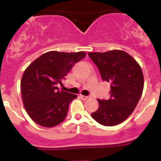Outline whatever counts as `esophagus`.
<instances>
[{"mask_svg":"<svg viewBox=\"0 0 161 161\" xmlns=\"http://www.w3.org/2000/svg\"><path fill=\"white\" fill-rule=\"evenodd\" d=\"M79 97H80V98L82 99V100H88L89 98H90V97H89V96L80 95V96H79Z\"/></svg>","mask_w":161,"mask_h":161,"instance_id":"esophagus-1","label":"esophagus"}]
</instances>
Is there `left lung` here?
Returning <instances> with one entry per match:
<instances>
[{"label": "left lung", "instance_id": "left-lung-1", "mask_svg": "<svg viewBox=\"0 0 161 161\" xmlns=\"http://www.w3.org/2000/svg\"><path fill=\"white\" fill-rule=\"evenodd\" d=\"M88 55L98 68L103 81L111 84V97L97 100L99 108L91 117L102 125H117L130 116L142 96V69L136 60L123 50L90 52Z\"/></svg>", "mask_w": 161, "mask_h": 161}]
</instances>
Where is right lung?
Instances as JSON below:
<instances>
[{
	"mask_svg": "<svg viewBox=\"0 0 161 161\" xmlns=\"http://www.w3.org/2000/svg\"><path fill=\"white\" fill-rule=\"evenodd\" d=\"M86 55L82 51L47 52L24 71L21 81L22 101L29 116L36 124L51 128L65 119L69 103L77 96L59 90L57 85Z\"/></svg>",
	"mask_w": 161,
	"mask_h": 161,
	"instance_id": "right-lung-1",
	"label": "right lung"
}]
</instances>
